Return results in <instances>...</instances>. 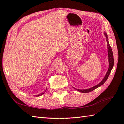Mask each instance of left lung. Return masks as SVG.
Masks as SVG:
<instances>
[{"label":"left lung","instance_id":"left-lung-1","mask_svg":"<svg viewBox=\"0 0 124 124\" xmlns=\"http://www.w3.org/2000/svg\"><path fill=\"white\" fill-rule=\"evenodd\" d=\"M104 35L106 36V38H107V42L108 44V61H109V68H108V72H107V74L106 75V76L104 77L103 80L101 81L100 83H99L98 85H96L95 86L93 87H92L91 88H89V89H76L77 91H78V92H80L82 93H89V92H91L93 90L96 89L97 88H98L99 86H101L102 84H104V83L105 82L107 81V80L108 79V78L109 76V75L111 73V71L113 68V67L114 66V58H113V52H112V48L110 46V45L109 44V42H108V36L107 33L106 32H104Z\"/></svg>","mask_w":124,"mask_h":124}]
</instances>
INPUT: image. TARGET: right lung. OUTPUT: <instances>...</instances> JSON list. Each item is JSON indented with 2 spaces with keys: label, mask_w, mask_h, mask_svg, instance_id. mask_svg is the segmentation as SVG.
<instances>
[{
  "label": "right lung",
  "mask_w": 124,
  "mask_h": 124,
  "mask_svg": "<svg viewBox=\"0 0 124 124\" xmlns=\"http://www.w3.org/2000/svg\"><path fill=\"white\" fill-rule=\"evenodd\" d=\"M46 91H45L44 92H46ZM44 93H41V94H40V95H37L36 96H41V95H43V93H44Z\"/></svg>",
  "instance_id": "1"
}]
</instances>
